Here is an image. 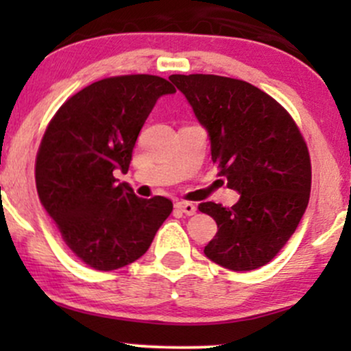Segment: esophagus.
<instances>
[{"label": "esophagus", "mask_w": 351, "mask_h": 351, "mask_svg": "<svg viewBox=\"0 0 351 351\" xmlns=\"http://www.w3.org/2000/svg\"><path fill=\"white\" fill-rule=\"evenodd\" d=\"M176 208L180 209L181 213H184L186 216H193L196 213V206L193 203H188V201H178V203L175 204Z\"/></svg>", "instance_id": "1"}]
</instances>
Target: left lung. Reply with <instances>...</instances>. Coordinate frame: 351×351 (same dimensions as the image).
<instances>
[{"instance_id":"left-lung-1","label":"left lung","mask_w":351,"mask_h":351,"mask_svg":"<svg viewBox=\"0 0 351 351\" xmlns=\"http://www.w3.org/2000/svg\"><path fill=\"white\" fill-rule=\"evenodd\" d=\"M170 80L206 128L219 175L239 193L231 208L213 201L198 206L217 224L204 254L236 272L271 263L310 198V156L299 128L279 102L244 80L209 74Z\"/></svg>"}]
</instances>
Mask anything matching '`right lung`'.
I'll return each mask as SVG.
<instances>
[{
  "instance_id": "right-lung-1",
  "label": "right lung",
  "mask_w": 351,
  "mask_h": 351,
  "mask_svg": "<svg viewBox=\"0 0 351 351\" xmlns=\"http://www.w3.org/2000/svg\"><path fill=\"white\" fill-rule=\"evenodd\" d=\"M176 88L158 75L102 79L62 104L43 136L36 186L64 243L97 271H115L142 257L173 211L163 196L138 198L127 173L145 120Z\"/></svg>"
}]
</instances>
